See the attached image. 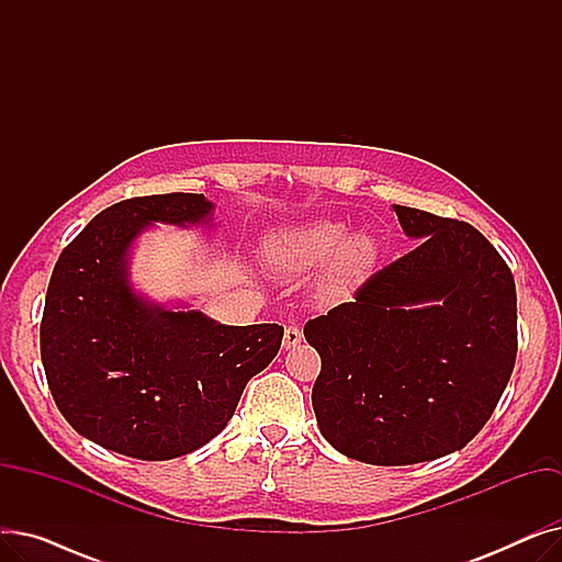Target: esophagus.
Wrapping results in <instances>:
<instances>
[{
  "mask_svg": "<svg viewBox=\"0 0 562 562\" xmlns=\"http://www.w3.org/2000/svg\"><path fill=\"white\" fill-rule=\"evenodd\" d=\"M301 341H303V333H301V328H299V326H286V328H284V339H282V346H284L286 350L296 348Z\"/></svg>",
  "mask_w": 562,
  "mask_h": 562,
  "instance_id": "esophagus-1",
  "label": "esophagus"
}]
</instances>
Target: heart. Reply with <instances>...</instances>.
Returning a JSON list of instances; mask_svg holds the SVG:
<instances>
[{"label":"heart","mask_w":562,"mask_h":562,"mask_svg":"<svg viewBox=\"0 0 562 562\" xmlns=\"http://www.w3.org/2000/svg\"><path fill=\"white\" fill-rule=\"evenodd\" d=\"M348 234L337 221H310L276 232L263 248V259L278 273H303L330 257L326 286L344 291L364 278L375 259V241L367 232Z\"/></svg>","instance_id":"obj_1"}]
</instances>
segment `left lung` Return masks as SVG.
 I'll use <instances>...</instances> for the list:
<instances>
[{
  "mask_svg": "<svg viewBox=\"0 0 562 562\" xmlns=\"http://www.w3.org/2000/svg\"><path fill=\"white\" fill-rule=\"evenodd\" d=\"M409 239L350 303L305 323L321 356V435L360 462L398 467L460 451L487 424L517 358L508 263L464 221L394 204Z\"/></svg>",
  "mask_w": 562,
  "mask_h": 562,
  "instance_id": "1",
  "label": "left lung"
}]
</instances>
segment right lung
Here are the masks:
<instances>
[{"instance_id":"add662e5","label":"right lung","mask_w":562,"mask_h":562,"mask_svg":"<svg viewBox=\"0 0 562 562\" xmlns=\"http://www.w3.org/2000/svg\"><path fill=\"white\" fill-rule=\"evenodd\" d=\"M212 210L202 193L115 202L54 266L41 321L47 385L66 422L109 451L170 460L204 447L278 356V323L223 326L145 301L130 282V248L145 227L206 223Z\"/></svg>"}]
</instances>
